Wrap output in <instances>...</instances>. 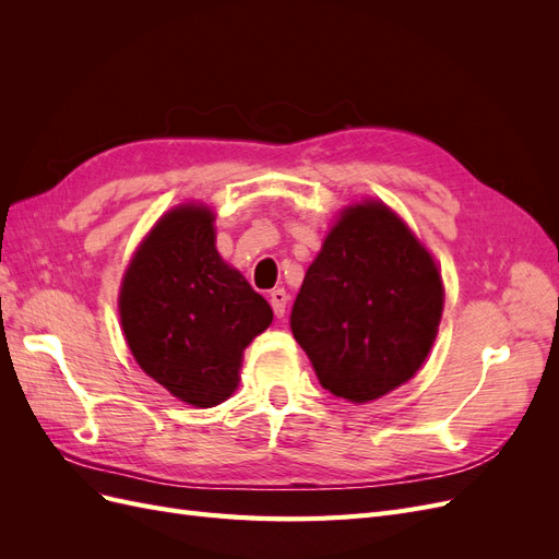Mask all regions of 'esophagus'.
<instances>
[{"label": "esophagus", "mask_w": 559, "mask_h": 559, "mask_svg": "<svg viewBox=\"0 0 559 559\" xmlns=\"http://www.w3.org/2000/svg\"><path fill=\"white\" fill-rule=\"evenodd\" d=\"M286 302H289V294H286L284 289H277V292L270 294V306H273V312H275V317H277V319H282V317H284V312H286Z\"/></svg>", "instance_id": "1"}]
</instances>
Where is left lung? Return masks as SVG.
I'll use <instances>...</instances> for the list:
<instances>
[{"label": "left lung", "instance_id": "left-lung-1", "mask_svg": "<svg viewBox=\"0 0 559 559\" xmlns=\"http://www.w3.org/2000/svg\"><path fill=\"white\" fill-rule=\"evenodd\" d=\"M443 310L433 251L382 200L345 207L306 270L292 312L319 382L366 403L415 376Z\"/></svg>", "mask_w": 559, "mask_h": 559}]
</instances>
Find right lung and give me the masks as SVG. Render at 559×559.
<instances>
[{"instance_id": "add662e5", "label": "right lung", "mask_w": 559, "mask_h": 559, "mask_svg": "<svg viewBox=\"0 0 559 559\" xmlns=\"http://www.w3.org/2000/svg\"><path fill=\"white\" fill-rule=\"evenodd\" d=\"M121 317L146 373L177 399L210 408L230 396L242 347L273 312L218 253L214 212L183 202L165 212L134 251Z\"/></svg>"}]
</instances>
